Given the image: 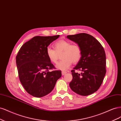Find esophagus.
<instances>
[{"instance_id":"34e87169","label":"esophagus","mask_w":121,"mask_h":121,"mask_svg":"<svg viewBox=\"0 0 121 121\" xmlns=\"http://www.w3.org/2000/svg\"><path fill=\"white\" fill-rule=\"evenodd\" d=\"M66 73H67V72L66 71H62V75H65V74H66Z\"/></svg>"}]
</instances>
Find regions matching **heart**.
Instances as JSON below:
<instances>
[{
  "label": "heart",
  "instance_id": "1",
  "mask_svg": "<svg viewBox=\"0 0 121 121\" xmlns=\"http://www.w3.org/2000/svg\"><path fill=\"white\" fill-rule=\"evenodd\" d=\"M54 49L48 47L46 49V54L50 61L56 63L61 54V61L56 65L57 69L65 71L71 65L72 62L76 63L81 59L82 52L80 46L76 44H71L67 40H61L54 44Z\"/></svg>",
  "mask_w": 121,
  "mask_h": 121
}]
</instances>
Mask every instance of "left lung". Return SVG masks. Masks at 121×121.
<instances>
[{
	"mask_svg": "<svg viewBox=\"0 0 121 121\" xmlns=\"http://www.w3.org/2000/svg\"><path fill=\"white\" fill-rule=\"evenodd\" d=\"M67 38L79 46L82 52L81 59L71 70L73 79L69 86L79 95H90L98 90L106 75V57L104 49L95 38L86 33L68 35ZM75 69L82 72L76 73Z\"/></svg>",
	"mask_w": 121,
	"mask_h": 121,
	"instance_id": "8db88e82",
	"label": "left lung"
}]
</instances>
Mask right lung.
I'll return each mask as SVG.
<instances>
[{
  "label": "right lung",
  "mask_w": 121,
  "mask_h": 121,
  "mask_svg": "<svg viewBox=\"0 0 121 121\" xmlns=\"http://www.w3.org/2000/svg\"><path fill=\"white\" fill-rule=\"evenodd\" d=\"M36 36L23 45L16 57L19 80L26 92L35 97L49 94L61 77L60 70L55 68L47 56L46 49L59 37Z\"/></svg>",
  "instance_id": "obj_1"
}]
</instances>
